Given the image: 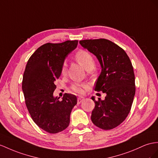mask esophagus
<instances>
[{
  "label": "esophagus",
  "mask_w": 158,
  "mask_h": 158,
  "mask_svg": "<svg viewBox=\"0 0 158 158\" xmlns=\"http://www.w3.org/2000/svg\"><path fill=\"white\" fill-rule=\"evenodd\" d=\"M84 100H85V98H83V97H81V96L79 97V98H77V103H81Z\"/></svg>",
  "instance_id": "esophagus-1"
}]
</instances>
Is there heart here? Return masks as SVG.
I'll list each match as a JSON object with an SVG mask.
<instances>
[{
	"instance_id": "1",
	"label": "heart",
	"mask_w": 158,
	"mask_h": 158,
	"mask_svg": "<svg viewBox=\"0 0 158 158\" xmlns=\"http://www.w3.org/2000/svg\"><path fill=\"white\" fill-rule=\"evenodd\" d=\"M75 60L81 65L87 71H90L95 65V61L93 56L89 53L84 50H80L77 52L75 56ZM67 71V66L65 64H64L62 67L61 72L63 74H64ZM87 88V85L85 84L80 83H74L71 87L72 91L77 94H82L84 92V90Z\"/></svg>"
}]
</instances>
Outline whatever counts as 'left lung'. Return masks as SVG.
<instances>
[{
  "label": "left lung",
  "mask_w": 158,
  "mask_h": 158,
  "mask_svg": "<svg viewBox=\"0 0 158 158\" xmlns=\"http://www.w3.org/2000/svg\"><path fill=\"white\" fill-rule=\"evenodd\" d=\"M79 43L98 59L102 71L95 91L106 94L103 100L91 98L95 103L92 122L105 130L114 129L127 118L135 96V75L131 60L123 48L109 40H83Z\"/></svg>",
  "instance_id": "left-lung-1"
}]
</instances>
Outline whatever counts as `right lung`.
Masks as SVG:
<instances>
[{"label": "right lung", "instance_id": "add662e5", "mask_svg": "<svg viewBox=\"0 0 158 158\" xmlns=\"http://www.w3.org/2000/svg\"><path fill=\"white\" fill-rule=\"evenodd\" d=\"M77 44L75 40L43 44L31 55L24 72L22 89L28 111L34 122L49 133L69 126L71 111L77 102L73 94H65L61 101L53 95L64 59Z\"/></svg>", "mask_w": 158, "mask_h": 158}]
</instances>
